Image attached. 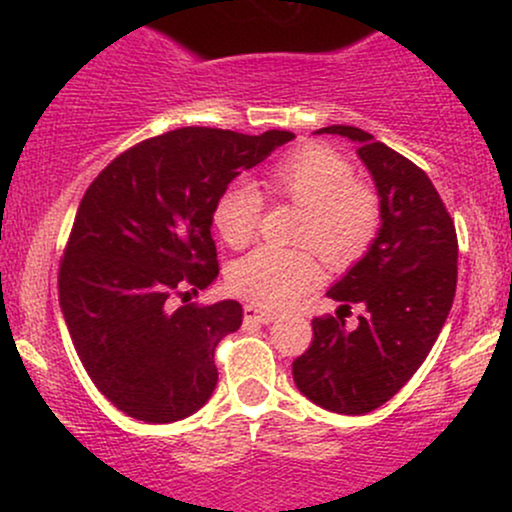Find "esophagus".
<instances>
[{"mask_svg":"<svg viewBox=\"0 0 512 512\" xmlns=\"http://www.w3.org/2000/svg\"><path fill=\"white\" fill-rule=\"evenodd\" d=\"M245 313V320H252V322H260V325H269V322H274V313H269V310H260L257 305H245L243 308Z\"/></svg>","mask_w":512,"mask_h":512,"instance_id":"34e87169","label":"esophagus"}]
</instances>
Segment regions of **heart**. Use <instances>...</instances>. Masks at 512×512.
<instances>
[{
  "label": "heart",
  "instance_id": "1",
  "mask_svg": "<svg viewBox=\"0 0 512 512\" xmlns=\"http://www.w3.org/2000/svg\"><path fill=\"white\" fill-rule=\"evenodd\" d=\"M264 185L276 197L303 207L296 240L310 245L332 267L351 264L370 248L380 228V204L373 190L354 182V166L322 144H305L274 161ZM262 195L248 180H233L214 202V228L231 248H245L257 231ZM310 248H262L228 269V289L260 308H286L320 276Z\"/></svg>",
  "mask_w": 512,
  "mask_h": 512
}]
</instances>
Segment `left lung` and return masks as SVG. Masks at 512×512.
Masks as SVG:
<instances>
[{"label":"left lung","instance_id":"left-lung-1","mask_svg":"<svg viewBox=\"0 0 512 512\" xmlns=\"http://www.w3.org/2000/svg\"><path fill=\"white\" fill-rule=\"evenodd\" d=\"M317 132L358 144V158L378 187L383 226L366 257L327 291L342 308L366 305V315L354 330H346L344 317H315L313 342L293 361V380L322 409L368 414L407 385L448 320L457 286V233L416 163L358 127Z\"/></svg>","mask_w":512,"mask_h":512}]
</instances>
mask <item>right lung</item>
Returning a JSON list of instances; mask_svg holds the SVG:
<instances>
[{
	"label": "right lung",
	"mask_w": 512,
	"mask_h": 512,
	"mask_svg": "<svg viewBox=\"0 0 512 512\" xmlns=\"http://www.w3.org/2000/svg\"><path fill=\"white\" fill-rule=\"evenodd\" d=\"M291 139L180 127L88 185L60 262V308L88 378L132 419L180 421L214 392V351L243 308L190 303L219 274L211 211L228 182Z\"/></svg>",
	"instance_id": "add662e5"
}]
</instances>
